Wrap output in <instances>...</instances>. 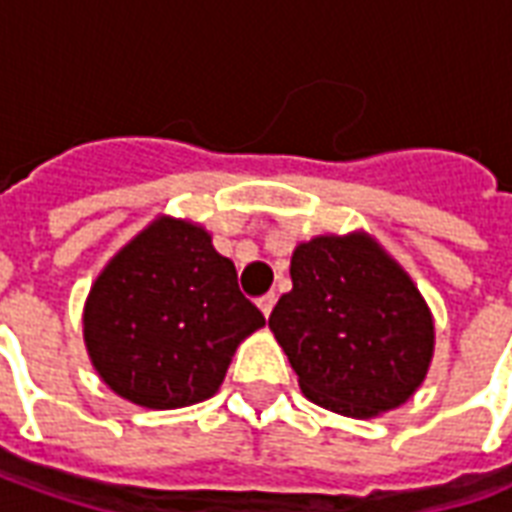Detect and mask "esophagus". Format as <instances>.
Instances as JSON below:
<instances>
[{
    "instance_id": "1",
    "label": "esophagus",
    "mask_w": 512,
    "mask_h": 512,
    "mask_svg": "<svg viewBox=\"0 0 512 512\" xmlns=\"http://www.w3.org/2000/svg\"><path fill=\"white\" fill-rule=\"evenodd\" d=\"M275 302H278V297H275V292H270V294H264V297H259L261 313H264V316H270L272 308H275Z\"/></svg>"
}]
</instances>
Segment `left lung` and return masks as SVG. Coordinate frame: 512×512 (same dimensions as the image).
Instances as JSON below:
<instances>
[{"label":"left lung","instance_id":"obj_1","mask_svg":"<svg viewBox=\"0 0 512 512\" xmlns=\"http://www.w3.org/2000/svg\"><path fill=\"white\" fill-rule=\"evenodd\" d=\"M292 283L270 327L313 404L371 417L420 387L434 354L431 313L409 275L368 237L302 242Z\"/></svg>","mask_w":512,"mask_h":512}]
</instances>
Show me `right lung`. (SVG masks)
<instances>
[{
  "mask_svg": "<svg viewBox=\"0 0 512 512\" xmlns=\"http://www.w3.org/2000/svg\"><path fill=\"white\" fill-rule=\"evenodd\" d=\"M264 313L210 234L160 218L108 261L84 311V341L100 379L147 409L215 395L242 338Z\"/></svg>",
  "mask_w": 512,
  "mask_h": 512,
  "instance_id": "add662e5",
  "label": "right lung"
}]
</instances>
